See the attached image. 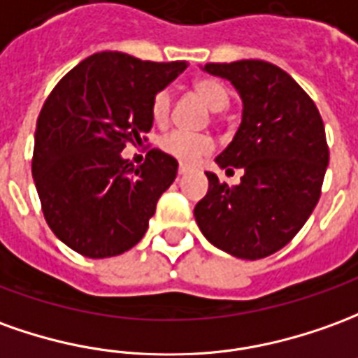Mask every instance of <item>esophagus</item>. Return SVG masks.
Masks as SVG:
<instances>
[{"instance_id":"34e87169","label":"esophagus","mask_w":358,"mask_h":358,"mask_svg":"<svg viewBox=\"0 0 358 358\" xmlns=\"http://www.w3.org/2000/svg\"><path fill=\"white\" fill-rule=\"evenodd\" d=\"M189 172H192L189 166H186V164H180V169H178L180 176H186V174H189Z\"/></svg>"}]
</instances>
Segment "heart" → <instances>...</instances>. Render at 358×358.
I'll return each mask as SVG.
<instances>
[{"mask_svg": "<svg viewBox=\"0 0 358 358\" xmlns=\"http://www.w3.org/2000/svg\"><path fill=\"white\" fill-rule=\"evenodd\" d=\"M194 91L211 112H221L229 106V92L224 89V85L215 81V79H199L194 85ZM171 104L172 96L169 91H161L155 94L151 114H153V120L157 124H166L169 114H171ZM161 149L166 155L174 157L176 161L184 162V164H194L203 155L211 151V141L205 136L172 131L161 139Z\"/></svg>", "mask_w": 358, "mask_h": 358, "instance_id": "obj_1", "label": "heart"}]
</instances>
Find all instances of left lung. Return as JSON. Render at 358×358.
<instances>
[{"label":"left lung","instance_id":"obj_1","mask_svg":"<svg viewBox=\"0 0 358 358\" xmlns=\"http://www.w3.org/2000/svg\"><path fill=\"white\" fill-rule=\"evenodd\" d=\"M205 73L231 81L242 122L215 162L244 176L236 186L205 172L209 189L196 205L199 231L240 259H259L287 246L320 199L329 151L316 104L281 67L262 59L205 64Z\"/></svg>","mask_w":358,"mask_h":358}]
</instances>
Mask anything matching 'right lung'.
I'll use <instances>...</instances> for the list:
<instances>
[{
    "label": "right lung",
    "instance_id": "right-lung-1",
    "mask_svg": "<svg viewBox=\"0 0 358 358\" xmlns=\"http://www.w3.org/2000/svg\"><path fill=\"white\" fill-rule=\"evenodd\" d=\"M186 67L101 52L75 66L44 102L32 178L50 229L77 254L120 256L145 236L178 162L153 149L134 169L122 151L153 127L155 94Z\"/></svg>",
    "mask_w": 358,
    "mask_h": 358
}]
</instances>
